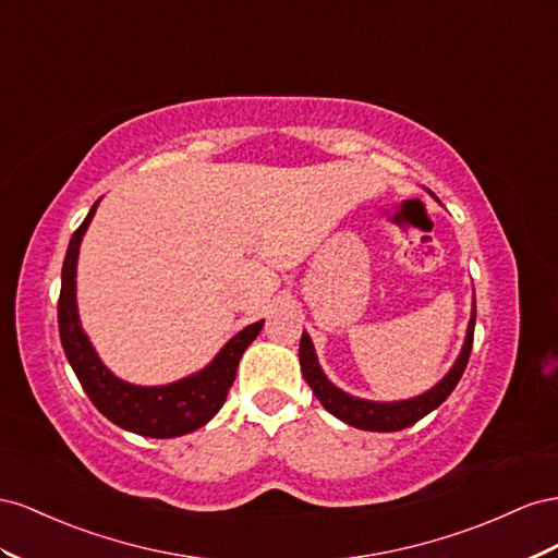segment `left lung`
<instances>
[{"label": "left lung", "instance_id": "left-lung-1", "mask_svg": "<svg viewBox=\"0 0 558 558\" xmlns=\"http://www.w3.org/2000/svg\"><path fill=\"white\" fill-rule=\"evenodd\" d=\"M474 320H476V306L472 311V320L468 327V337L463 353L456 360L453 369L444 376L439 384L427 390L425 395L413 397V400L404 402H367L360 400V397H350L343 390H339L333 384H329L327 376L323 374L320 364L315 357V348L308 333H301L299 343V360H301V372H304L306 384L311 386L313 395L320 400V404L333 413V416L341 418L343 423L360 427V429H372V433H395V429H404L413 423H418L429 411L437 409L458 386L460 376H463L468 360L472 353V341H474Z\"/></svg>", "mask_w": 558, "mask_h": 558}]
</instances>
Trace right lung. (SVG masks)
<instances>
[{
    "instance_id": "1",
    "label": "right lung",
    "mask_w": 558,
    "mask_h": 558,
    "mask_svg": "<svg viewBox=\"0 0 558 558\" xmlns=\"http://www.w3.org/2000/svg\"><path fill=\"white\" fill-rule=\"evenodd\" d=\"M95 208H98V203L93 205L90 213L82 221V227L72 233L65 262H62V282L58 299V327L62 350H65L88 400L114 425L129 429V433L156 439H170L194 433V429L203 427L225 407L227 395L235 380L238 362H241L245 348L257 339L264 320L238 331L219 350V355L208 367L194 376L178 380V384L142 388L117 378L100 362V357L95 355L76 315V257Z\"/></svg>"
}]
</instances>
